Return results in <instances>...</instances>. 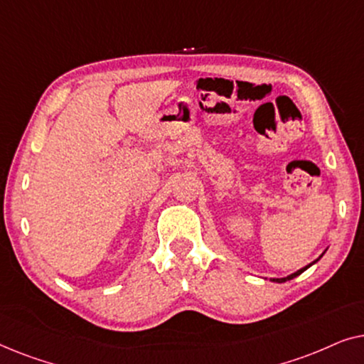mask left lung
Here are the masks:
<instances>
[{
  "label": "left lung",
  "mask_w": 364,
  "mask_h": 364,
  "mask_svg": "<svg viewBox=\"0 0 364 364\" xmlns=\"http://www.w3.org/2000/svg\"><path fill=\"white\" fill-rule=\"evenodd\" d=\"M325 252H326V250H325ZM325 252H323V253H321V255H320V257H318L315 262H311V263H310V265H306V267H303V268H300V270H298V272H295V273H291V275H288V277H285V278H272V282H277V283H283V282H288V280H291V278H295V277H298V275H301V273H303V272H305V270H308V268H310L311 265H315V263H316L318 260H320V258H321L323 255H325Z\"/></svg>",
  "instance_id": "1"
}]
</instances>
